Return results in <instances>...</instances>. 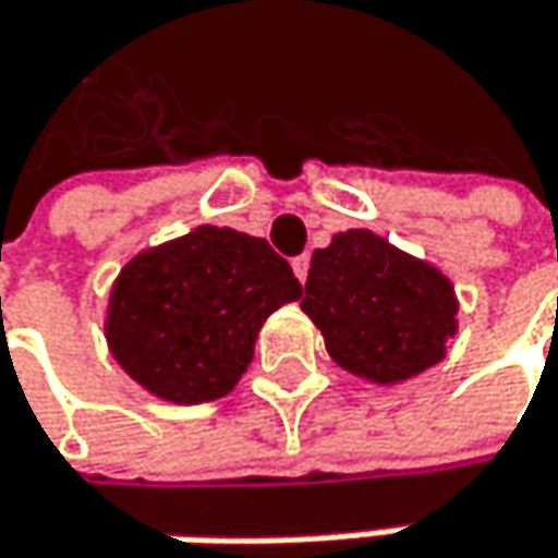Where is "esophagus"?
<instances>
[{"label": "esophagus", "instance_id": "1", "mask_svg": "<svg viewBox=\"0 0 558 558\" xmlns=\"http://www.w3.org/2000/svg\"><path fill=\"white\" fill-rule=\"evenodd\" d=\"M308 266H312V256H308V253L292 256V272L299 276V282H305V279H308Z\"/></svg>", "mask_w": 558, "mask_h": 558}]
</instances>
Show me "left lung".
I'll return each mask as SVG.
<instances>
[{
    "label": "left lung",
    "mask_w": 558,
    "mask_h": 558,
    "mask_svg": "<svg viewBox=\"0 0 558 558\" xmlns=\"http://www.w3.org/2000/svg\"><path fill=\"white\" fill-rule=\"evenodd\" d=\"M302 308L347 373L395 385L437 366L456 333L453 282L373 231L314 250Z\"/></svg>",
    "instance_id": "obj_1"
}]
</instances>
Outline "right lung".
Here are the masks:
<instances>
[{"mask_svg": "<svg viewBox=\"0 0 558 558\" xmlns=\"http://www.w3.org/2000/svg\"><path fill=\"white\" fill-rule=\"evenodd\" d=\"M299 299L292 266L263 238L202 225L121 269L105 337L118 366L150 395L202 404L241 383L263 320Z\"/></svg>", "mask_w": 558, "mask_h": 558, "instance_id": "1", "label": "right lung"}]
</instances>
